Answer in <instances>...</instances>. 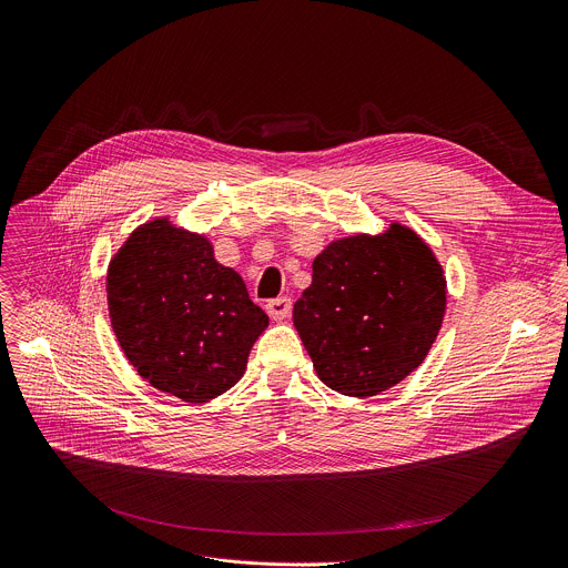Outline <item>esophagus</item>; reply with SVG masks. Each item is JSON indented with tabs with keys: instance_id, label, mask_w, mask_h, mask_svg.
Masks as SVG:
<instances>
[{
	"instance_id": "obj_1",
	"label": "esophagus",
	"mask_w": 568,
	"mask_h": 568,
	"mask_svg": "<svg viewBox=\"0 0 568 568\" xmlns=\"http://www.w3.org/2000/svg\"><path fill=\"white\" fill-rule=\"evenodd\" d=\"M290 313H292V298L290 296H278V298H272L267 303V315L274 322H283L285 317H290Z\"/></svg>"
}]
</instances>
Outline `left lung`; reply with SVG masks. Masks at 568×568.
Instances as JSON below:
<instances>
[{
	"label": "left lung",
	"instance_id": "8db88e82",
	"mask_svg": "<svg viewBox=\"0 0 568 568\" xmlns=\"http://www.w3.org/2000/svg\"><path fill=\"white\" fill-rule=\"evenodd\" d=\"M446 313L433 248L403 224L331 242L294 303V328L331 389L367 398L415 372Z\"/></svg>",
	"mask_w": 568,
	"mask_h": 568
}]
</instances>
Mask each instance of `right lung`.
I'll use <instances>...</instances> for the list:
<instances>
[{"mask_svg":"<svg viewBox=\"0 0 568 568\" xmlns=\"http://www.w3.org/2000/svg\"><path fill=\"white\" fill-rule=\"evenodd\" d=\"M115 337L135 372L185 403H205L244 374L270 317L211 240L168 217L138 226L106 276Z\"/></svg>","mask_w":568,"mask_h":568,"instance_id":"right-lung-1","label":"right lung"}]
</instances>
